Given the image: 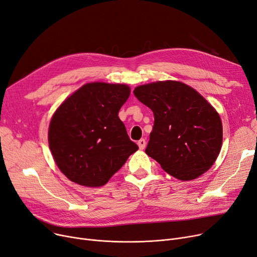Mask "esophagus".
Returning a JSON list of instances; mask_svg holds the SVG:
<instances>
[{
	"mask_svg": "<svg viewBox=\"0 0 257 257\" xmlns=\"http://www.w3.org/2000/svg\"><path fill=\"white\" fill-rule=\"evenodd\" d=\"M138 145H139V147H140V149L144 150L145 147H146V141H145L144 139H142V140H140V141L138 142Z\"/></svg>",
	"mask_w": 257,
	"mask_h": 257,
	"instance_id": "1",
	"label": "esophagus"
}]
</instances>
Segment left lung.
I'll list each match as a JSON object with an SVG mask.
<instances>
[{
    "mask_svg": "<svg viewBox=\"0 0 257 257\" xmlns=\"http://www.w3.org/2000/svg\"><path fill=\"white\" fill-rule=\"evenodd\" d=\"M133 93L154 114L146 153L180 180L195 179L209 170L223 141L222 121L214 108L178 81L141 85Z\"/></svg>",
    "mask_w": 257,
    "mask_h": 257,
    "instance_id": "obj_1",
    "label": "left lung"
}]
</instances>
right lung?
<instances>
[{
	"label": "right lung",
	"mask_w": 257,
	"mask_h": 257,
	"mask_svg": "<svg viewBox=\"0 0 257 257\" xmlns=\"http://www.w3.org/2000/svg\"><path fill=\"white\" fill-rule=\"evenodd\" d=\"M129 94L125 84L87 83L54 113L49 146L56 165L71 181L102 186L138 151L118 117Z\"/></svg>",
	"instance_id": "right-lung-1"
}]
</instances>
